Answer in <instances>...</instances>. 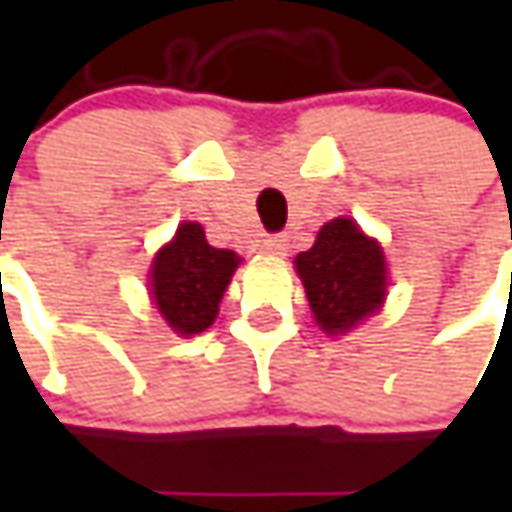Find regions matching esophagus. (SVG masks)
I'll use <instances>...</instances> for the list:
<instances>
[{
  "label": "esophagus",
  "mask_w": 512,
  "mask_h": 512,
  "mask_svg": "<svg viewBox=\"0 0 512 512\" xmlns=\"http://www.w3.org/2000/svg\"><path fill=\"white\" fill-rule=\"evenodd\" d=\"M262 250L270 253V256H285L287 239L285 236H265V239H262Z\"/></svg>",
  "instance_id": "34e87169"
}]
</instances>
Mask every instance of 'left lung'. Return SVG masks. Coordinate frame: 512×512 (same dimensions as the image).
<instances>
[{
  "label": "left lung",
  "instance_id": "1",
  "mask_svg": "<svg viewBox=\"0 0 512 512\" xmlns=\"http://www.w3.org/2000/svg\"><path fill=\"white\" fill-rule=\"evenodd\" d=\"M296 270L316 322L330 336L356 327L384 302L382 247L350 219L327 222L313 247L296 256Z\"/></svg>",
  "mask_w": 512,
  "mask_h": 512
}]
</instances>
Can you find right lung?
<instances>
[{
  "instance_id": "1",
  "label": "right lung",
  "mask_w": 512,
  "mask_h": 512,
  "mask_svg": "<svg viewBox=\"0 0 512 512\" xmlns=\"http://www.w3.org/2000/svg\"><path fill=\"white\" fill-rule=\"evenodd\" d=\"M236 265L239 256L233 250L207 245L205 230L185 222L150 267V293L165 322L182 336L207 330Z\"/></svg>"
}]
</instances>
